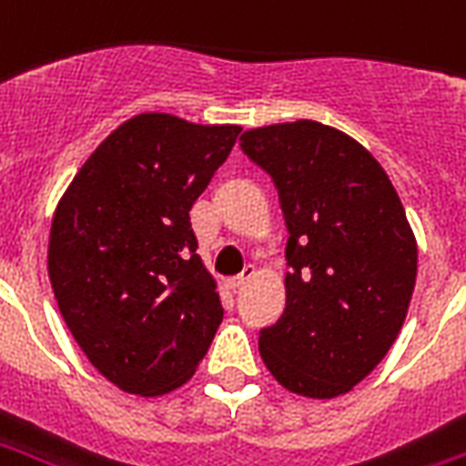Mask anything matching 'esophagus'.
Here are the masks:
<instances>
[{
  "instance_id": "34e87169",
  "label": "esophagus",
  "mask_w": 466,
  "mask_h": 466,
  "mask_svg": "<svg viewBox=\"0 0 466 466\" xmlns=\"http://www.w3.org/2000/svg\"><path fill=\"white\" fill-rule=\"evenodd\" d=\"M254 274H257V271H254V267H247L242 271V274H237V277L227 279V286H229L232 291H237V289H242V286L247 284V281H249L251 277H254Z\"/></svg>"
}]
</instances>
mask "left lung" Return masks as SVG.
I'll list each match as a JSON object with an SVG mask.
<instances>
[{
	"instance_id": "1",
	"label": "left lung",
	"mask_w": 466,
	"mask_h": 466,
	"mask_svg": "<svg viewBox=\"0 0 466 466\" xmlns=\"http://www.w3.org/2000/svg\"><path fill=\"white\" fill-rule=\"evenodd\" d=\"M251 163L284 212L286 309L259 353L286 390L339 398L398 339L417 277V244L398 192L358 140L316 120L254 127Z\"/></svg>"
}]
</instances>
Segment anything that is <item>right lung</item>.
Masks as SVG:
<instances>
[{"instance_id":"1","label":"right lung","mask_w":466,"mask_h":466,"mask_svg":"<svg viewBox=\"0 0 466 466\" xmlns=\"http://www.w3.org/2000/svg\"><path fill=\"white\" fill-rule=\"evenodd\" d=\"M239 133L140 113L93 150L58 202L49 237L58 311L120 390L153 398L180 388L222 323L189 209Z\"/></svg>"}]
</instances>
